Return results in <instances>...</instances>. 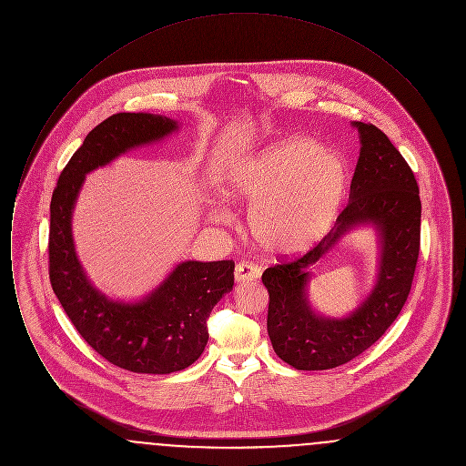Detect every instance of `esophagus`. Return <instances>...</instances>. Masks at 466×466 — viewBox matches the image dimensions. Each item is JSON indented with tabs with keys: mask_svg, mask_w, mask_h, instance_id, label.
Here are the masks:
<instances>
[{
	"mask_svg": "<svg viewBox=\"0 0 466 466\" xmlns=\"http://www.w3.org/2000/svg\"><path fill=\"white\" fill-rule=\"evenodd\" d=\"M236 281H248V279H257L260 278V267L255 266L253 262H239L234 270Z\"/></svg>",
	"mask_w": 466,
	"mask_h": 466,
	"instance_id": "34e87169",
	"label": "esophagus"
}]
</instances>
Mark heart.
<instances>
[{
  "label": "heart",
  "mask_w": 466,
  "mask_h": 466,
  "mask_svg": "<svg viewBox=\"0 0 466 466\" xmlns=\"http://www.w3.org/2000/svg\"><path fill=\"white\" fill-rule=\"evenodd\" d=\"M350 188L344 157L309 137H289L238 162L225 179V196L251 208L249 228L272 255H299L333 227ZM227 222V213L213 211Z\"/></svg>",
  "instance_id": "obj_1"
}]
</instances>
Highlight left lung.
<instances>
[{"instance_id": "left-lung-1", "label": "left lung", "mask_w": 466, "mask_h": 466, "mask_svg": "<svg viewBox=\"0 0 466 466\" xmlns=\"http://www.w3.org/2000/svg\"><path fill=\"white\" fill-rule=\"evenodd\" d=\"M361 150L350 202L332 230L297 257L267 267V332L276 355L297 370H327L369 350L397 319L412 287L421 243V199L416 177L388 136L356 122ZM381 228L383 258L377 289L353 317L325 320L307 306V270L356 222Z\"/></svg>"}]
</instances>
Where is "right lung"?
Wrapping results in <instances>:
<instances>
[{
    "label": "right lung",
    "mask_w": 466,
    "mask_h": 466,
    "mask_svg": "<svg viewBox=\"0 0 466 466\" xmlns=\"http://www.w3.org/2000/svg\"><path fill=\"white\" fill-rule=\"evenodd\" d=\"M177 122L115 113L96 126L63 169L50 200L48 276L67 318L90 348L136 374H171L192 365L208 342V319L234 287V262H183L147 300L118 304L90 287L76 260L71 209L86 175L126 150L160 139Z\"/></svg>",
    "instance_id": "add662e5"
}]
</instances>
